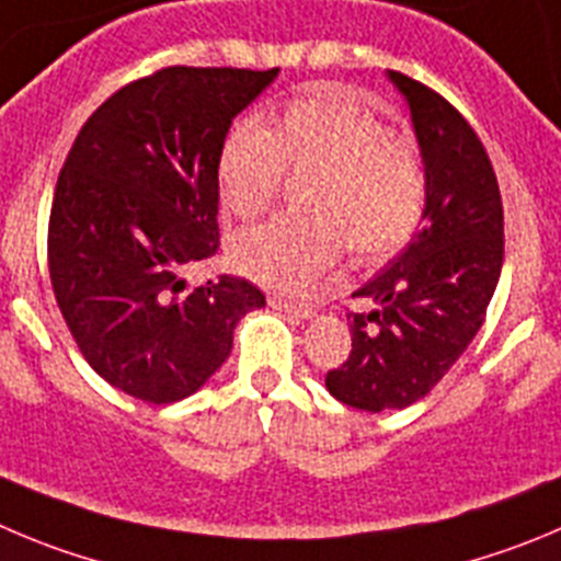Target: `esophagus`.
Segmentation results:
<instances>
[{
    "mask_svg": "<svg viewBox=\"0 0 561 561\" xmlns=\"http://www.w3.org/2000/svg\"><path fill=\"white\" fill-rule=\"evenodd\" d=\"M268 305L274 307V310H282V312H287V316H296V318H312V316H316V310H312V307L293 305V301H287V298H282V296H271Z\"/></svg>",
    "mask_w": 561,
    "mask_h": 561,
    "instance_id": "esophagus-1",
    "label": "esophagus"
}]
</instances>
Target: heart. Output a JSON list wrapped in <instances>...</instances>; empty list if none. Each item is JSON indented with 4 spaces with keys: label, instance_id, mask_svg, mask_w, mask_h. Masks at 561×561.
Here are the masks:
<instances>
[{
    "label": "heart",
    "instance_id": "heart-1",
    "mask_svg": "<svg viewBox=\"0 0 561 561\" xmlns=\"http://www.w3.org/2000/svg\"><path fill=\"white\" fill-rule=\"evenodd\" d=\"M218 193L238 218L268 213L287 171H316L310 216H279L232 245L240 274L305 293L348 249L354 263L399 254L426 213V160L412 135L390 133L348 88L323 85L282 107L274 127L243 118L218 151Z\"/></svg>",
    "mask_w": 561,
    "mask_h": 561
}]
</instances>
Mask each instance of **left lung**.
Listing matches in <instances>:
<instances>
[{
    "instance_id": "8db88e82",
    "label": "left lung",
    "mask_w": 561,
    "mask_h": 561,
    "mask_svg": "<svg viewBox=\"0 0 561 561\" xmlns=\"http://www.w3.org/2000/svg\"><path fill=\"white\" fill-rule=\"evenodd\" d=\"M410 102L426 160L423 229L354 298L374 312H352V354L329 370L334 399L365 412L421 401L481 329L504 263V207L479 135L448 99L390 71Z\"/></svg>"
}]
</instances>
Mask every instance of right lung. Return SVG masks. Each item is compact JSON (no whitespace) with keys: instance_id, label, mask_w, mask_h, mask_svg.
I'll list each match as a JSON object with an SVG mask.
<instances>
[{"instance_id":"1","label":"right lung","mask_w":561,"mask_h":561,"mask_svg":"<svg viewBox=\"0 0 561 561\" xmlns=\"http://www.w3.org/2000/svg\"><path fill=\"white\" fill-rule=\"evenodd\" d=\"M279 68L169 66L127 82L82 124L49 213V279L93 370L149 404L196 392L265 305L251 282L187 287L216 256L218 151Z\"/></svg>"}]
</instances>
